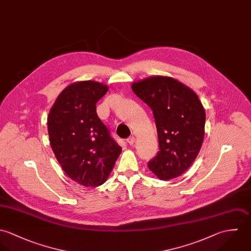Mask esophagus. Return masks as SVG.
Listing matches in <instances>:
<instances>
[{"label": "esophagus", "mask_w": 251, "mask_h": 251, "mask_svg": "<svg viewBox=\"0 0 251 251\" xmlns=\"http://www.w3.org/2000/svg\"><path fill=\"white\" fill-rule=\"evenodd\" d=\"M135 141H136V140H135V138L132 136V137H129V138L127 139V141H126V142H127L130 146H132V145H134Z\"/></svg>", "instance_id": "1"}]
</instances>
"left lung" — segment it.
I'll use <instances>...</instances> for the list:
<instances>
[{
	"instance_id": "1",
	"label": "left lung",
	"mask_w": 251,
	"mask_h": 251,
	"mask_svg": "<svg viewBox=\"0 0 251 251\" xmlns=\"http://www.w3.org/2000/svg\"><path fill=\"white\" fill-rule=\"evenodd\" d=\"M133 92L153 112L159 151L148 166L160 179L181 176L198 156L205 112L197 94L178 80L156 75L134 82Z\"/></svg>"
}]
</instances>
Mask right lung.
I'll return each instance as SVG.
<instances>
[{"label":"right lung","instance_id":"obj_1","mask_svg":"<svg viewBox=\"0 0 251 251\" xmlns=\"http://www.w3.org/2000/svg\"><path fill=\"white\" fill-rule=\"evenodd\" d=\"M108 87L86 80L66 87L51 107L48 130L52 151L67 176L86 187L101 185L122 149L96 112Z\"/></svg>","mask_w":251,"mask_h":251}]
</instances>
